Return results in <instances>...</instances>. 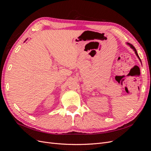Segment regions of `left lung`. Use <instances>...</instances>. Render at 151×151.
<instances>
[{"instance_id": "obj_1", "label": "left lung", "mask_w": 151, "mask_h": 151, "mask_svg": "<svg viewBox=\"0 0 151 151\" xmlns=\"http://www.w3.org/2000/svg\"><path fill=\"white\" fill-rule=\"evenodd\" d=\"M127 44L129 45V46H130V47L134 50V52H135V55H137V57H138V58L139 59V60L141 62V60H140V58H139V55H138V53H137V50H136V49L135 48V47L133 46V45H132V44H130V43H127Z\"/></svg>"}]
</instances>
